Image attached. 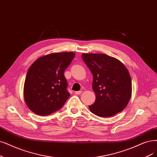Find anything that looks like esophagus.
<instances>
[{
    "mask_svg": "<svg viewBox=\"0 0 157 157\" xmlns=\"http://www.w3.org/2000/svg\"><path fill=\"white\" fill-rule=\"evenodd\" d=\"M82 90H79V91H75V94H76V95H79V94H81L82 93Z\"/></svg>",
    "mask_w": 157,
    "mask_h": 157,
    "instance_id": "esophagus-1",
    "label": "esophagus"
}]
</instances>
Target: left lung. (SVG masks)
I'll return each instance as SVG.
<instances>
[{"mask_svg":"<svg viewBox=\"0 0 157 157\" xmlns=\"http://www.w3.org/2000/svg\"><path fill=\"white\" fill-rule=\"evenodd\" d=\"M83 60L93 75L96 100L90 111L98 117H110L126 107L132 94L128 70L118 59L104 54H83Z\"/></svg>","mask_w":157,"mask_h":157,"instance_id":"left-lung-1","label":"left lung"}]
</instances>
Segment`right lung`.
Masks as SVG:
<instances>
[{"label": "right lung", "mask_w": 157, "mask_h": 157, "mask_svg": "<svg viewBox=\"0 0 157 157\" xmlns=\"http://www.w3.org/2000/svg\"><path fill=\"white\" fill-rule=\"evenodd\" d=\"M74 57L71 52L50 54L38 58L29 68L24 98L32 112L50 115L63 106L70 96L64 72Z\"/></svg>", "instance_id": "add662e5"}]
</instances>
